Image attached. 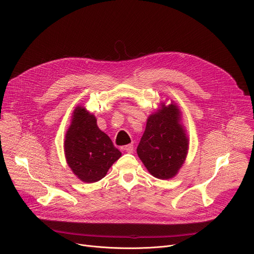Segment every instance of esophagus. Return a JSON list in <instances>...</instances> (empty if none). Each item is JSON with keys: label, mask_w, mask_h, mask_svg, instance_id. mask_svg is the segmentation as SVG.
I'll list each match as a JSON object with an SVG mask.
<instances>
[{"label": "esophagus", "mask_w": 254, "mask_h": 254, "mask_svg": "<svg viewBox=\"0 0 254 254\" xmlns=\"http://www.w3.org/2000/svg\"><path fill=\"white\" fill-rule=\"evenodd\" d=\"M123 150L127 153H131L133 151V144L132 143H129V144H127V146L123 147Z\"/></svg>", "instance_id": "obj_1"}]
</instances>
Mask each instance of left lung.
I'll list each match as a JSON object with an SVG mask.
<instances>
[{
	"instance_id": "obj_1",
	"label": "left lung",
	"mask_w": 254,
	"mask_h": 254,
	"mask_svg": "<svg viewBox=\"0 0 254 254\" xmlns=\"http://www.w3.org/2000/svg\"><path fill=\"white\" fill-rule=\"evenodd\" d=\"M180 112L171 103L149 117L136 153L156 178H173L182 167L188 152V138L179 124Z\"/></svg>"
}]
</instances>
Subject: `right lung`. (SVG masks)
<instances>
[{
  "label": "right lung",
  "instance_id": "1",
  "mask_svg": "<svg viewBox=\"0 0 254 254\" xmlns=\"http://www.w3.org/2000/svg\"><path fill=\"white\" fill-rule=\"evenodd\" d=\"M64 150L68 166L85 183L101 180L122 153L101 131L93 115L77 106L66 132Z\"/></svg>",
  "mask_w": 254,
  "mask_h": 254
}]
</instances>
